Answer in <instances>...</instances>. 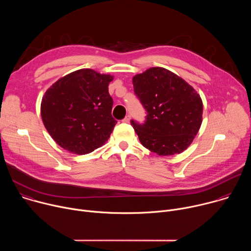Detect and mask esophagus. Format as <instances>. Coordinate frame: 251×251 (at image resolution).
Instances as JSON below:
<instances>
[{"label": "esophagus", "instance_id": "obj_1", "mask_svg": "<svg viewBox=\"0 0 251 251\" xmlns=\"http://www.w3.org/2000/svg\"><path fill=\"white\" fill-rule=\"evenodd\" d=\"M130 119H131V116H130V115H126V117H125L122 121L125 122V123H129V122H130Z\"/></svg>", "mask_w": 251, "mask_h": 251}]
</instances>
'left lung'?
Listing matches in <instances>:
<instances>
[{"mask_svg": "<svg viewBox=\"0 0 251 251\" xmlns=\"http://www.w3.org/2000/svg\"><path fill=\"white\" fill-rule=\"evenodd\" d=\"M134 92L147 111L140 124L131 120L141 144L159 156L184 152L202 121V101L183 78L163 67L133 77Z\"/></svg>", "mask_w": 251, "mask_h": 251, "instance_id": "1", "label": "left lung"}]
</instances>
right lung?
Here are the masks:
<instances>
[{"label":"right lung","mask_w":251,"mask_h":251,"mask_svg":"<svg viewBox=\"0 0 251 251\" xmlns=\"http://www.w3.org/2000/svg\"><path fill=\"white\" fill-rule=\"evenodd\" d=\"M112 80L109 75L83 68L61 77L47 90L41 105L43 122L61 148L84 155L108 140L117 123L108 92Z\"/></svg>","instance_id":"1"}]
</instances>
